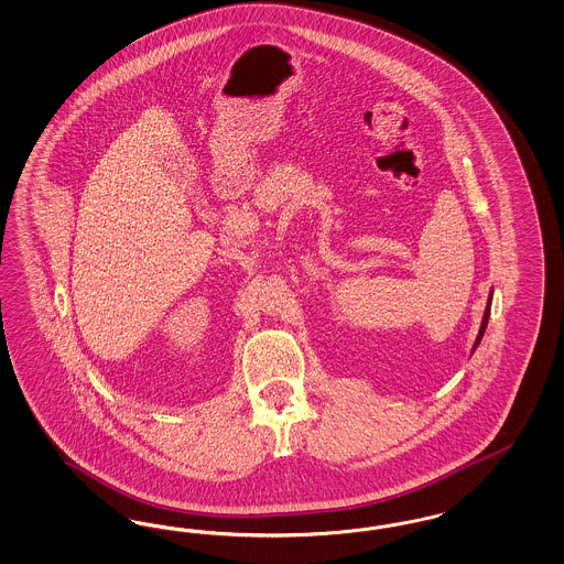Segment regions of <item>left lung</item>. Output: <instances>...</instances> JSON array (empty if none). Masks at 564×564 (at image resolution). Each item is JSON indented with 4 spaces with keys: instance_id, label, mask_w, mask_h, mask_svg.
Wrapping results in <instances>:
<instances>
[{
    "instance_id": "left-lung-1",
    "label": "left lung",
    "mask_w": 564,
    "mask_h": 564,
    "mask_svg": "<svg viewBox=\"0 0 564 564\" xmlns=\"http://www.w3.org/2000/svg\"><path fill=\"white\" fill-rule=\"evenodd\" d=\"M491 297H494V292L489 293V300H487V308H485V315H482V323H480V329H478V336H476V341H474L473 352L478 348V344H480V339L485 336V329H487V323H489V315H491Z\"/></svg>"
}]
</instances>
